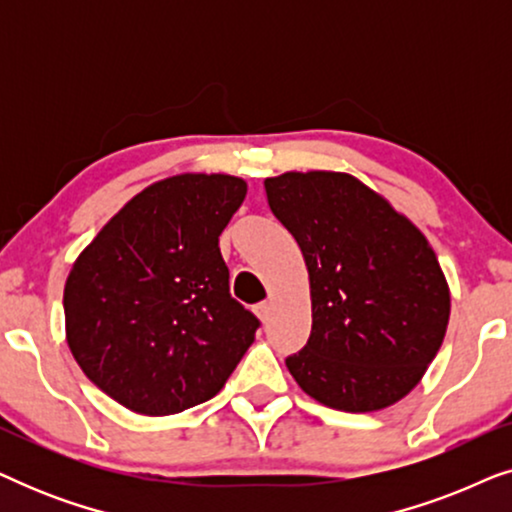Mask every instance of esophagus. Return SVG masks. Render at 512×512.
Listing matches in <instances>:
<instances>
[{"mask_svg":"<svg viewBox=\"0 0 512 512\" xmlns=\"http://www.w3.org/2000/svg\"><path fill=\"white\" fill-rule=\"evenodd\" d=\"M254 310H256L258 319H261V321H268V319H270V312H272V307H270L268 300H263V303H258V305L254 307Z\"/></svg>","mask_w":512,"mask_h":512,"instance_id":"esophagus-1","label":"esophagus"}]
</instances>
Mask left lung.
<instances>
[{
    "label": "left lung",
    "mask_w": 512,
    "mask_h": 512,
    "mask_svg": "<svg viewBox=\"0 0 512 512\" xmlns=\"http://www.w3.org/2000/svg\"><path fill=\"white\" fill-rule=\"evenodd\" d=\"M272 214L310 272L312 331L286 368L328 408L401 401L436 359L450 289L426 237L387 200L340 172L265 179Z\"/></svg>",
    "instance_id": "left-lung-1"
}]
</instances>
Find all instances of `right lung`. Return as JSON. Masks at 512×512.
I'll return each instance as SVG.
<instances>
[{
    "label": "right lung",
    "mask_w": 512,
    "mask_h": 512,
    "mask_svg": "<svg viewBox=\"0 0 512 512\" xmlns=\"http://www.w3.org/2000/svg\"><path fill=\"white\" fill-rule=\"evenodd\" d=\"M247 184L179 174L135 195L76 258L67 342L95 387L132 412L174 415L221 391L261 321L230 296L219 235Z\"/></svg>",
    "instance_id": "right-lung-1"
}]
</instances>
